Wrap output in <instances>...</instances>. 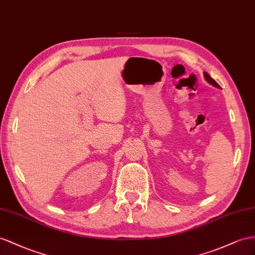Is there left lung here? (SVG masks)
<instances>
[{
    "label": "left lung",
    "instance_id": "8db88e82",
    "mask_svg": "<svg viewBox=\"0 0 255 255\" xmlns=\"http://www.w3.org/2000/svg\"><path fill=\"white\" fill-rule=\"evenodd\" d=\"M204 76H205V80H206V81H207L209 84H211L212 86L217 87V88H221V87H220V85H219L217 82H215V81L213 80V78H212L210 75H209V74L207 73V72H204Z\"/></svg>",
    "mask_w": 255,
    "mask_h": 255
}]
</instances>
